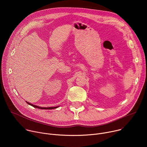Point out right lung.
I'll return each mask as SVG.
<instances>
[{"label":"right lung","mask_w":147,"mask_h":147,"mask_svg":"<svg viewBox=\"0 0 147 147\" xmlns=\"http://www.w3.org/2000/svg\"><path fill=\"white\" fill-rule=\"evenodd\" d=\"M26 102L28 104V105H31V106H32V107H34V108H38V109H56V108H58L59 107V106H57V107H48V108H44V107H38V106H36V105H33V104H31V103H29V102H27L26 101Z\"/></svg>","instance_id":"1"}]
</instances>
